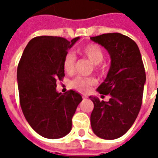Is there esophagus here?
Wrapping results in <instances>:
<instances>
[{
  "label": "esophagus",
  "mask_w": 158,
  "mask_h": 158,
  "mask_svg": "<svg viewBox=\"0 0 158 158\" xmlns=\"http://www.w3.org/2000/svg\"><path fill=\"white\" fill-rule=\"evenodd\" d=\"M83 98L84 99L88 98V96H87V95H85V94H83Z\"/></svg>",
  "instance_id": "esophagus-1"
}]
</instances>
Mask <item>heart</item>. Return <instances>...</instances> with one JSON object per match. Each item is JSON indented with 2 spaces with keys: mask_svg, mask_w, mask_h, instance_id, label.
I'll return each mask as SVG.
<instances>
[{
  "mask_svg": "<svg viewBox=\"0 0 158 158\" xmlns=\"http://www.w3.org/2000/svg\"><path fill=\"white\" fill-rule=\"evenodd\" d=\"M82 53L86 56L90 61L95 65H98L104 59L103 51L98 45L90 43L88 44L82 49ZM76 61V56L73 52H68L65 54L63 61L64 70L67 73H73L74 70V65ZM96 83L94 78H84V77H76L70 82V87L79 91H87L89 87Z\"/></svg>",
  "mask_w": 158,
  "mask_h": 158,
  "instance_id": "obj_1",
  "label": "heart"
}]
</instances>
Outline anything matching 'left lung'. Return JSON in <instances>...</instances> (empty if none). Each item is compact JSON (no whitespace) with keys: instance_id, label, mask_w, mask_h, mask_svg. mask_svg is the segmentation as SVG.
<instances>
[{"instance_id":"1","label":"left lung","mask_w":158,"mask_h":158,"mask_svg":"<svg viewBox=\"0 0 158 158\" xmlns=\"http://www.w3.org/2000/svg\"><path fill=\"white\" fill-rule=\"evenodd\" d=\"M107 51L110 66L107 75L97 91L110 94L108 102L90 96L94 104L92 130L103 139H115L130 130L142 105L146 82L144 66L135 41L119 33H105L90 38Z\"/></svg>"}]
</instances>
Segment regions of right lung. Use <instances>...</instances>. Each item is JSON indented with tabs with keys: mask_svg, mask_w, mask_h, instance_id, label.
<instances>
[{
	"mask_svg": "<svg viewBox=\"0 0 158 158\" xmlns=\"http://www.w3.org/2000/svg\"><path fill=\"white\" fill-rule=\"evenodd\" d=\"M40 36L29 41L17 69L19 102L24 117L38 135L60 139L72 128V117L83 100L70 90L56 91V81L64 76V56L79 39Z\"/></svg>",
	"mask_w": 158,
	"mask_h": 158,
	"instance_id": "1",
	"label": "right lung"
}]
</instances>
